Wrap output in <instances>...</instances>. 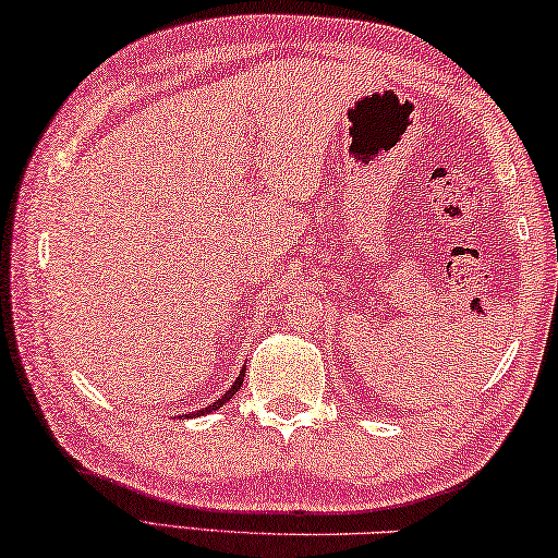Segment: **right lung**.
Segmentation results:
<instances>
[{
    "label": "right lung",
    "instance_id": "1",
    "mask_svg": "<svg viewBox=\"0 0 558 558\" xmlns=\"http://www.w3.org/2000/svg\"><path fill=\"white\" fill-rule=\"evenodd\" d=\"M242 383H244V369L240 373V377L234 379V385L228 389V392H225V395L218 399V402H213L210 407H205V409H201V412H193V414H189V416H201V414H208V412H213V409H220L225 402H230V399L234 397V392H238V389L242 387Z\"/></svg>",
    "mask_w": 558,
    "mask_h": 558
}]
</instances>
